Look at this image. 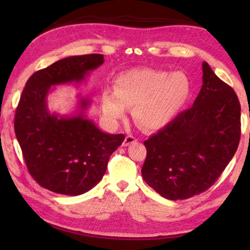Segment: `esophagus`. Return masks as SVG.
I'll return each instance as SVG.
<instances>
[{
    "label": "esophagus",
    "instance_id": "1",
    "mask_svg": "<svg viewBox=\"0 0 250 250\" xmlns=\"http://www.w3.org/2000/svg\"><path fill=\"white\" fill-rule=\"evenodd\" d=\"M137 142V138L133 137V135H126L125 141H124V146H128L130 145H132V143Z\"/></svg>",
    "mask_w": 250,
    "mask_h": 250
}]
</instances>
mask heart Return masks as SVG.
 Instances as JSON below:
<instances>
[{"instance_id":"1","label":"heart","mask_w":250,"mask_h":250,"mask_svg":"<svg viewBox=\"0 0 250 250\" xmlns=\"http://www.w3.org/2000/svg\"><path fill=\"white\" fill-rule=\"evenodd\" d=\"M192 95V83L183 71L133 68L118 76L115 90L101 94V110L110 124L124 119L133 108L134 122L142 129L158 131L175 119Z\"/></svg>"}]
</instances>
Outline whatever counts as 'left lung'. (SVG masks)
<instances>
[{"label": "left lung", "mask_w": 250, "mask_h": 250, "mask_svg": "<svg viewBox=\"0 0 250 250\" xmlns=\"http://www.w3.org/2000/svg\"><path fill=\"white\" fill-rule=\"evenodd\" d=\"M202 67L203 84L193 107L145 141L143 180L171 201L208 189L238 147L239 100L206 62Z\"/></svg>", "instance_id": "8db88e82"}]
</instances>
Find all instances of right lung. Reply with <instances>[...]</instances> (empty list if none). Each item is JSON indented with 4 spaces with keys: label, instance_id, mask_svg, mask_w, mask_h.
<instances>
[{
    "label": "right lung",
    "instance_id": "add662e5",
    "mask_svg": "<svg viewBox=\"0 0 250 250\" xmlns=\"http://www.w3.org/2000/svg\"><path fill=\"white\" fill-rule=\"evenodd\" d=\"M104 55L70 56L36 71L27 80L15 112L14 129L27 170L43 188L54 193L77 196L99 183L110 155L125 134L103 132L86 110L91 104L79 96L73 115L50 112V87L80 83L104 64Z\"/></svg>",
    "mask_w": 250,
    "mask_h": 250
}]
</instances>
